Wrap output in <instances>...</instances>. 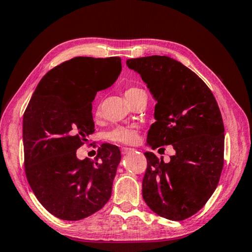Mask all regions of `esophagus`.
<instances>
[{
    "instance_id": "34e87169",
    "label": "esophagus",
    "mask_w": 252,
    "mask_h": 252,
    "mask_svg": "<svg viewBox=\"0 0 252 252\" xmlns=\"http://www.w3.org/2000/svg\"><path fill=\"white\" fill-rule=\"evenodd\" d=\"M134 149L133 148H129V147H123L122 148V154L123 155H127V154H129L130 152H133Z\"/></svg>"
}]
</instances>
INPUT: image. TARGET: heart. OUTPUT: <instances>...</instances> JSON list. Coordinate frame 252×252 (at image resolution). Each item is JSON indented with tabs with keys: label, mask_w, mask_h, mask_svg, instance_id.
Returning <instances> with one entry per match:
<instances>
[{
	"label": "heart",
	"mask_w": 252,
	"mask_h": 252,
	"mask_svg": "<svg viewBox=\"0 0 252 252\" xmlns=\"http://www.w3.org/2000/svg\"><path fill=\"white\" fill-rule=\"evenodd\" d=\"M144 93L142 88L130 86L127 87L124 95L127 98V100L130 101L133 100L136 96ZM96 114H98V108H96ZM107 139L112 140L115 143H121V144H134L138 138V129L136 126H117L115 127L107 133Z\"/></svg>",
	"instance_id": "b5f03b06"
}]
</instances>
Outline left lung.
<instances>
[{
	"label": "left lung",
	"instance_id": "8db88e82",
	"mask_svg": "<svg viewBox=\"0 0 252 252\" xmlns=\"http://www.w3.org/2000/svg\"><path fill=\"white\" fill-rule=\"evenodd\" d=\"M126 64L157 101L146 145H171L176 152L168 162L145 153L143 198L160 217L184 220L204 207L218 185L224 149L221 113L209 87L180 62L153 55Z\"/></svg>",
	"mask_w": 252,
	"mask_h": 252
}]
</instances>
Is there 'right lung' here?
Here are the masks:
<instances>
[{
    "label": "right lung",
    "instance_id": "add662e5",
    "mask_svg": "<svg viewBox=\"0 0 252 252\" xmlns=\"http://www.w3.org/2000/svg\"><path fill=\"white\" fill-rule=\"evenodd\" d=\"M121 72V57H74L41 79L26 107V178L38 201L57 218H86L112 196L119 148L103 144L95 160L78 159L76 151L95 131L92 101L97 92L112 86Z\"/></svg>",
    "mask_w": 252,
    "mask_h": 252
}]
</instances>
